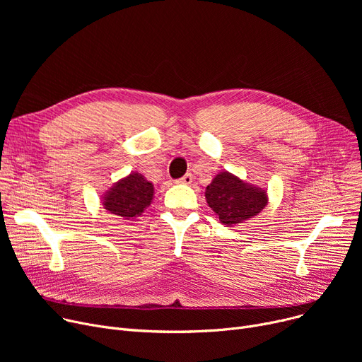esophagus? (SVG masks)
<instances>
[{
    "mask_svg": "<svg viewBox=\"0 0 362 362\" xmlns=\"http://www.w3.org/2000/svg\"><path fill=\"white\" fill-rule=\"evenodd\" d=\"M192 179H194V177H192L191 173H186V175H185L182 179H179L177 182H179V183H183V185H189V183H192Z\"/></svg>",
    "mask_w": 362,
    "mask_h": 362,
    "instance_id": "esophagus-1",
    "label": "esophagus"
}]
</instances>
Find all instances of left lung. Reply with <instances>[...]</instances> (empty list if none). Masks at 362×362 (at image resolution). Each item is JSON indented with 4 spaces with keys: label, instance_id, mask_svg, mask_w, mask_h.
<instances>
[{
    "label": "left lung",
    "instance_id": "1",
    "mask_svg": "<svg viewBox=\"0 0 362 362\" xmlns=\"http://www.w3.org/2000/svg\"><path fill=\"white\" fill-rule=\"evenodd\" d=\"M205 198L220 221L227 226L250 220L267 205V192L243 183L227 171L217 175L206 186Z\"/></svg>",
    "mask_w": 362,
    "mask_h": 362
}]
</instances>
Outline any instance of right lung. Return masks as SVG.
Instances as JSON below:
<instances>
[{
    "instance_id": "right-lung-1",
    "label": "right lung",
    "mask_w": 362,
    "mask_h": 362,
    "mask_svg": "<svg viewBox=\"0 0 362 362\" xmlns=\"http://www.w3.org/2000/svg\"><path fill=\"white\" fill-rule=\"evenodd\" d=\"M152 183L139 173H132L110 189L103 205L107 211L129 220L144 213L152 201Z\"/></svg>"
}]
</instances>
